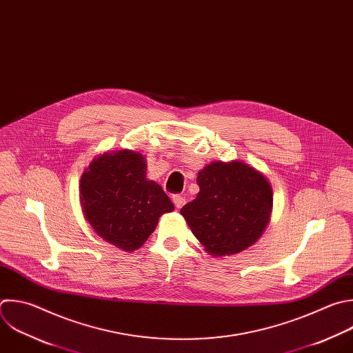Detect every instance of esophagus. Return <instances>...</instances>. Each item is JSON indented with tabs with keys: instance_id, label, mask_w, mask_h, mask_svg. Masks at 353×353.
Here are the masks:
<instances>
[{
	"instance_id": "1",
	"label": "esophagus",
	"mask_w": 353,
	"mask_h": 353,
	"mask_svg": "<svg viewBox=\"0 0 353 353\" xmlns=\"http://www.w3.org/2000/svg\"><path fill=\"white\" fill-rule=\"evenodd\" d=\"M172 199H173V203H174V206H176L177 209H180V208L185 203V198L181 196V195H179V194H174V195L172 196Z\"/></svg>"
}]
</instances>
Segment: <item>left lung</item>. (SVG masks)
<instances>
[{"label":"left lung","mask_w":353,"mask_h":353,"mask_svg":"<svg viewBox=\"0 0 353 353\" xmlns=\"http://www.w3.org/2000/svg\"><path fill=\"white\" fill-rule=\"evenodd\" d=\"M199 192L180 213L213 256L239 254L263 232L272 212L269 181L241 162H213L198 173Z\"/></svg>","instance_id":"left-lung-1"}]
</instances>
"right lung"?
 I'll use <instances>...</instances> for the list:
<instances>
[{"instance_id": "right-lung-1", "label": "right lung", "mask_w": 353, "mask_h": 353, "mask_svg": "<svg viewBox=\"0 0 353 353\" xmlns=\"http://www.w3.org/2000/svg\"><path fill=\"white\" fill-rule=\"evenodd\" d=\"M140 152L117 151L95 158L81 176L84 214L98 236L123 251L140 248L159 217L174 209L162 187L145 179Z\"/></svg>"}]
</instances>
